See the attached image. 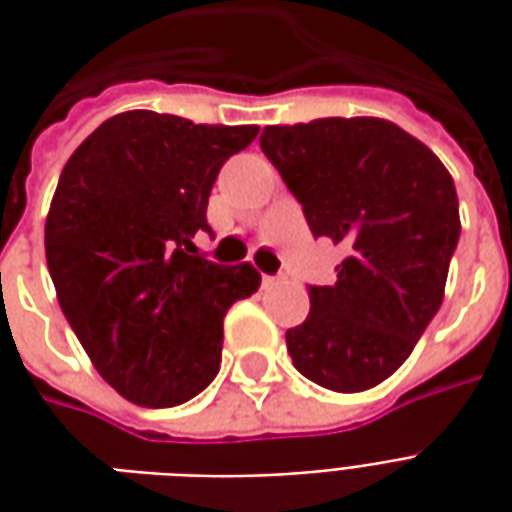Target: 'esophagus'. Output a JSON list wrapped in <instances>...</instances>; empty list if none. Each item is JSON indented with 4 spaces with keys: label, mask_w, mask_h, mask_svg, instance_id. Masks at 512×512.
Returning a JSON list of instances; mask_svg holds the SVG:
<instances>
[{
    "label": "esophagus",
    "mask_w": 512,
    "mask_h": 512,
    "mask_svg": "<svg viewBox=\"0 0 512 512\" xmlns=\"http://www.w3.org/2000/svg\"><path fill=\"white\" fill-rule=\"evenodd\" d=\"M263 285H266V288H274V285H282V277H263Z\"/></svg>",
    "instance_id": "1"
}]
</instances>
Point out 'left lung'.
I'll return each mask as SVG.
<instances>
[{
	"mask_svg": "<svg viewBox=\"0 0 512 512\" xmlns=\"http://www.w3.org/2000/svg\"><path fill=\"white\" fill-rule=\"evenodd\" d=\"M260 147L304 208L312 235L343 244L337 282L310 288L285 334L301 376L365 392L395 373L439 312L461 235L439 156L384 117L266 126Z\"/></svg>",
	"mask_w": 512,
	"mask_h": 512,
	"instance_id": "obj_1",
	"label": "left lung"
}]
</instances>
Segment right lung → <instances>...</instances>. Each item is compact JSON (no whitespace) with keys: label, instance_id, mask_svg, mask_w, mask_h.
<instances>
[{"label":"right lung","instance_id":"1","mask_svg":"<svg viewBox=\"0 0 512 512\" xmlns=\"http://www.w3.org/2000/svg\"><path fill=\"white\" fill-rule=\"evenodd\" d=\"M257 126L131 109L73 150L46 216L65 318L106 384L145 408L200 395L219 373L224 315L260 288L249 263L194 257L227 158Z\"/></svg>","mask_w":512,"mask_h":512}]
</instances>
